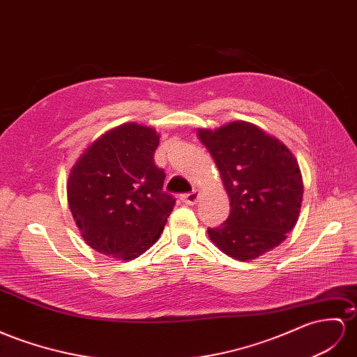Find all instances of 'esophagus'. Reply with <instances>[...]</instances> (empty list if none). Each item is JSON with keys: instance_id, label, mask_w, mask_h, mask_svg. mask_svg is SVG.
Wrapping results in <instances>:
<instances>
[{"instance_id": "obj_1", "label": "esophagus", "mask_w": 357, "mask_h": 357, "mask_svg": "<svg viewBox=\"0 0 357 357\" xmlns=\"http://www.w3.org/2000/svg\"><path fill=\"white\" fill-rule=\"evenodd\" d=\"M181 200L187 205H196L199 202V193L197 191H193V193H187V195H182Z\"/></svg>"}]
</instances>
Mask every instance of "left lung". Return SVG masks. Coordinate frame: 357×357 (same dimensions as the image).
Masks as SVG:
<instances>
[{
    "label": "left lung",
    "mask_w": 357,
    "mask_h": 357,
    "mask_svg": "<svg viewBox=\"0 0 357 357\" xmlns=\"http://www.w3.org/2000/svg\"><path fill=\"white\" fill-rule=\"evenodd\" d=\"M231 200V214L209 229L211 241L234 259L249 261L285 241L296 226L303 179L294 155L257 125L236 121L199 130Z\"/></svg>",
    "instance_id": "obj_1"
}]
</instances>
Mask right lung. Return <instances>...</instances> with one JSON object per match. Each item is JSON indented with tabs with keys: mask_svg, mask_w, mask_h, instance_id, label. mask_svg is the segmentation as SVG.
<instances>
[{
	"mask_svg": "<svg viewBox=\"0 0 357 357\" xmlns=\"http://www.w3.org/2000/svg\"><path fill=\"white\" fill-rule=\"evenodd\" d=\"M160 135L125 123L91 143L70 169L68 202L84 241L96 252L130 261L160 238L175 199L162 191L155 166Z\"/></svg>",
	"mask_w": 357,
	"mask_h": 357,
	"instance_id": "add662e5",
	"label": "right lung"
}]
</instances>
